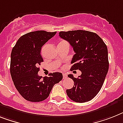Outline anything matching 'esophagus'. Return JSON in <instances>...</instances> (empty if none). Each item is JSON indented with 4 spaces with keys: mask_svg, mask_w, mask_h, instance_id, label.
I'll list each match as a JSON object with an SVG mask.
<instances>
[{
    "mask_svg": "<svg viewBox=\"0 0 123 123\" xmlns=\"http://www.w3.org/2000/svg\"><path fill=\"white\" fill-rule=\"evenodd\" d=\"M63 79H66V78L67 77V74H63Z\"/></svg>",
    "mask_w": 123,
    "mask_h": 123,
    "instance_id": "34e87169",
    "label": "esophagus"
}]
</instances>
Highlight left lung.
<instances>
[{
  "mask_svg": "<svg viewBox=\"0 0 123 123\" xmlns=\"http://www.w3.org/2000/svg\"><path fill=\"white\" fill-rule=\"evenodd\" d=\"M59 36L70 44L75 53L70 70L82 72L77 79L72 74L68 75L74 80V85L66 91L67 96L80 103L92 100L100 91L108 72L107 46L96 33L91 31H61Z\"/></svg>",
  "mask_w": 123,
  "mask_h": 123,
  "instance_id": "8db88e82",
  "label": "left lung"
}]
</instances>
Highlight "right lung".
<instances>
[{"instance_id":"1","label":"right lung","mask_w":123,"mask_h":123,"mask_svg":"<svg viewBox=\"0 0 123 123\" xmlns=\"http://www.w3.org/2000/svg\"><path fill=\"white\" fill-rule=\"evenodd\" d=\"M56 32L36 31L20 37L11 55L10 72L16 89L26 100L41 102L49 95L55 84L63 79L62 73L49 74L42 78L38 75L41 62V48Z\"/></svg>"}]
</instances>
